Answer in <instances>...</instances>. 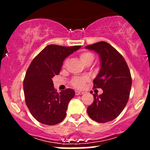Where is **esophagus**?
Instances as JSON below:
<instances>
[{"label":"esophagus","mask_w":150,"mask_h":150,"mask_svg":"<svg viewBox=\"0 0 150 150\" xmlns=\"http://www.w3.org/2000/svg\"><path fill=\"white\" fill-rule=\"evenodd\" d=\"M83 92H80V91H75V94L76 95H80V94H83Z\"/></svg>","instance_id":"1"}]
</instances>
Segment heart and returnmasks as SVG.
<instances>
[{
    "instance_id": "b5f03b06",
    "label": "heart",
    "mask_w": 150,
    "mask_h": 150,
    "mask_svg": "<svg viewBox=\"0 0 150 150\" xmlns=\"http://www.w3.org/2000/svg\"><path fill=\"white\" fill-rule=\"evenodd\" d=\"M80 60L82 61V63H87L89 61H92L94 60V56L92 53L88 52V51H83V52L80 53ZM67 63H68V60H65L63 62V67L66 66ZM89 80V77L87 76L83 77H75L73 78L71 81V85L73 87L76 89H82L85 87V83Z\"/></svg>"
}]
</instances>
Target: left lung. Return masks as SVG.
<instances>
[{
    "instance_id": "left-lung-1",
    "label": "left lung",
    "mask_w": 150,
    "mask_h": 150,
    "mask_svg": "<svg viewBox=\"0 0 150 150\" xmlns=\"http://www.w3.org/2000/svg\"><path fill=\"white\" fill-rule=\"evenodd\" d=\"M85 48L99 54L101 69L93 81V88L103 89L100 95L94 94V101L87 108V113L95 121L106 123L117 118L126 106L131 75L123 56L108 43L99 42Z\"/></svg>"
}]
</instances>
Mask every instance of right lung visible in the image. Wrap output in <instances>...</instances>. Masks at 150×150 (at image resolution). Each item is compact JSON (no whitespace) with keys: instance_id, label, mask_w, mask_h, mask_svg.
<instances>
[{"instance_id":"add662e5","label":"right lung","mask_w":150,"mask_h":150,"mask_svg":"<svg viewBox=\"0 0 150 150\" xmlns=\"http://www.w3.org/2000/svg\"><path fill=\"white\" fill-rule=\"evenodd\" d=\"M80 47L50 44L29 66L23 82L25 102L34 118L41 123L56 125L66 116L68 103L75 96V91L67 89L58 93L52 78L59 74L65 58Z\"/></svg>"}]
</instances>
